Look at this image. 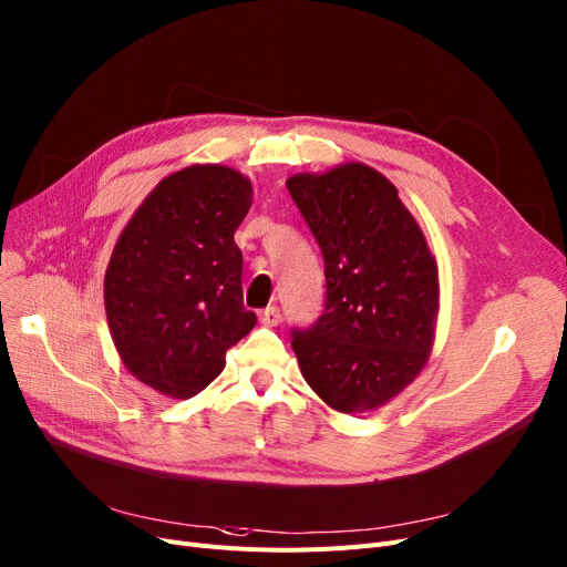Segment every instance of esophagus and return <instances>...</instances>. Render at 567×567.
Masks as SVG:
<instances>
[{
    "label": "esophagus",
    "mask_w": 567,
    "mask_h": 567,
    "mask_svg": "<svg viewBox=\"0 0 567 567\" xmlns=\"http://www.w3.org/2000/svg\"><path fill=\"white\" fill-rule=\"evenodd\" d=\"M259 319H261L264 327H276V324L282 322V312H280L278 306H268L259 312Z\"/></svg>",
    "instance_id": "34e87169"
}]
</instances>
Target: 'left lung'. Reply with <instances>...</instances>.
I'll return each instance as SVG.
<instances>
[{"label": "left lung", "instance_id": "left-lung-1", "mask_svg": "<svg viewBox=\"0 0 567 567\" xmlns=\"http://www.w3.org/2000/svg\"><path fill=\"white\" fill-rule=\"evenodd\" d=\"M324 259V310L291 329L312 391L338 412L391 401L422 371L435 331L437 266L399 192L363 164L287 181Z\"/></svg>", "mask_w": 567, "mask_h": 567}]
</instances>
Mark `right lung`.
Instances as JSON below:
<instances>
[{
  "instance_id": "right-lung-1",
  "label": "right lung",
  "mask_w": 567,
  "mask_h": 567,
  "mask_svg": "<svg viewBox=\"0 0 567 567\" xmlns=\"http://www.w3.org/2000/svg\"><path fill=\"white\" fill-rule=\"evenodd\" d=\"M250 206L238 171L189 166L153 189L115 245L104 280L111 336L130 371L164 396L206 389L257 324L234 240Z\"/></svg>"
}]
</instances>
